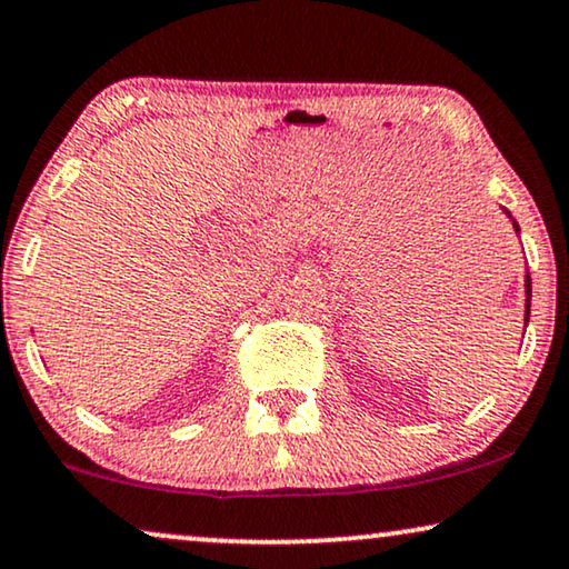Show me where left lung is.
I'll list each match as a JSON object with an SVG mask.
<instances>
[{"label":"left lung","mask_w":569,"mask_h":569,"mask_svg":"<svg viewBox=\"0 0 569 569\" xmlns=\"http://www.w3.org/2000/svg\"><path fill=\"white\" fill-rule=\"evenodd\" d=\"M516 230H518V224H516ZM526 295H528V300H526V318H528V313H531V277H526Z\"/></svg>","instance_id":"8db88e82"}]
</instances>
